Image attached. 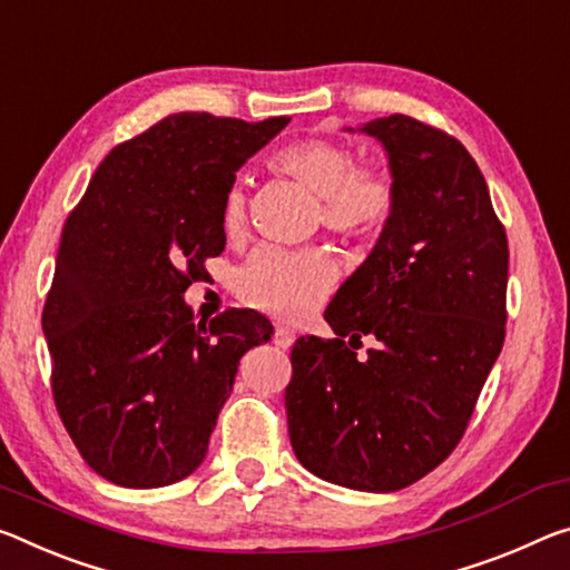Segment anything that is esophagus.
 Listing matches in <instances>:
<instances>
[{"instance_id":"34e87169","label":"esophagus","mask_w":570,"mask_h":570,"mask_svg":"<svg viewBox=\"0 0 570 570\" xmlns=\"http://www.w3.org/2000/svg\"><path fill=\"white\" fill-rule=\"evenodd\" d=\"M274 345L282 347V350H288L294 345V332L288 327H282V324H276L274 330Z\"/></svg>"}]
</instances>
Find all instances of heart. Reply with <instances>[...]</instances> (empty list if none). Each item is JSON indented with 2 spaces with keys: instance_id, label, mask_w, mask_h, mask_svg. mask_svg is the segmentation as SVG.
I'll list each match as a JSON object with an SVG mask.
<instances>
[{
  "instance_id": "heart-1",
  "label": "heart",
  "mask_w": 570,
  "mask_h": 570,
  "mask_svg": "<svg viewBox=\"0 0 570 570\" xmlns=\"http://www.w3.org/2000/svg\"><path fill=\"white\" fill-rule=\"evenodd\" d=\"M271 169L299 179L320 197L322 223L347 238H367L383 230L395 205L391 177L381 169L357 167L347 147L330 139H299L276 149ZM248 223V193L233 179L220 200V230L238 240ZM332 258L320 248L261 246L240 268L243 299L276 317L302 320L317 309L334 284Z\"/></svg>"
}]
</instances>
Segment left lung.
<instances>
[{
    "label": "left lung",
    "mask_w": 570,
    "mask_h": 570,
    "mask_svg": "<svg viewBox=\"0 0 570 570\" xmlns=\"http://www.w3.org/2000/svg\"><path fill=\"white\" fill-rule=\"evenodd\" d=\"M360 131L383 144L395 205L324 312L337 337L294 342L284 401L304 469L350 490L395 492L464 436L504 342L510 250L462 141L403 114ZM365 333L379 347L360 364Z\"/></svg>",
    "instance_id": "left-lung-1"
}]
</instances>
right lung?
<instances>
[{
	"instance_id": "obj_1",
	"label": "right lung",
	"mask_w": 570,
	"mask_h": 570,
	"mask_svg": "<svg viewBox=\"0 0 570 570\" xmlns=\"http://www.w3.org/2000/svg\"><path fill=\"white\" fill-rule=\"evenodd\" d=\"M286 124L171 114L111 149L62 225L42 309L52 399L104 480L151 490L193 474L240 357L274 334L253 309L195 322L183 296L225 248V187Z\"/></svg>"
}]
</instances>
